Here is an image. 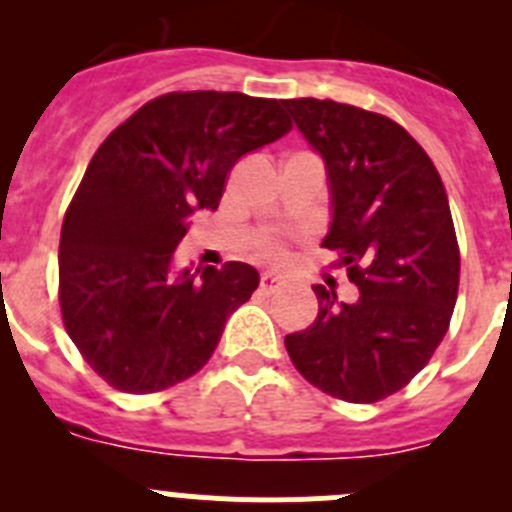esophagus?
Wrapping results in <instances>:
<instances>
[{"instance_id": "34e87169", "label": "esophagus", "mask_w": 512, "mask_h": 512, "mask_svg": "<svg viewBox=\"0 0 512 512\" xmlns=\"http://www.w3.org/2000/svg\"><path fill=\"white\" fill-rule=\"evenodd\" d=\"M259 287H261V292H264V295H274V292L284 289V279L277 277V274H264V277H261Z\"/></svg>"}]
</instances>
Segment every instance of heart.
Wrapping results in <instances>:
<instances>
[{
	"instance_id": "heart-1",
	"label": "heart",
	"mask_w": 512,
	"mask_h": 512,
	"mask_svg": "<svg viewBox=\"0 0 512 512\" xmlns=\"http://www.w3.org/2000/svg\"><path fill=\"white\" fill-rule=\"evenodd\" d=\"M261 253H264V256H269V259H274V261H282L284 256H287V248H284V243L269 238V241L261 243Z\"/></svg>"
}]
</instances>
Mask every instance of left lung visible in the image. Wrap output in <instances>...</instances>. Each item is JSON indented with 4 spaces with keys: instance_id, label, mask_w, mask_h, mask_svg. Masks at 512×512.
Returning a JSON list of instances; mask_svg holds the SVG:
<instances>
[{
    "instance_id": "obj_1",
    "label": "left lung",
    "mask_w": 512,
    "mask_h": 512,
    "mask_svg": "<svg viewBox=\"0 0 512 512\" xmlns=\"http://www.w3.org/2000/svg\"><path fill=\"white\" fill-rule=\"evenodd\" d=\"M323 156L338 253L356 302L315 284L318 318L284 338L297 372L346 402L395 395L436 354L459 295V243L441 176L390 117L333 99H284Z\"/></svg>"
}]
</instances>
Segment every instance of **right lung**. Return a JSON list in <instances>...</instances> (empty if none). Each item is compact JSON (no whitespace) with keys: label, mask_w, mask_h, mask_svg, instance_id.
Segmentation results:
<instances>
[{"label":"right lung","mask_w":512,"mask_h":512,"mask_svg":"<svg viewBox=\"0 0 512 512\" xmlns=\"http://www.w3.org/2000/svg\"><path fill=\"white\" fill-rule=\"evenodd\" d=\"M282 99L169 92L117 125L87 166L58 246L66 333L104 382L169 390L210 361L259 287L241 261L171 277L197 210H217L235 161L292 130Z\"/></svg>","instance_id":"obj_1"}]
</instances>
